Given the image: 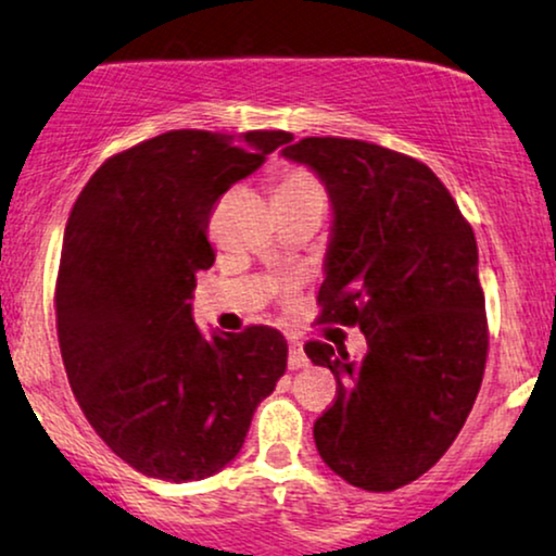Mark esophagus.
Segmentation results:
<instances>
[{
    "label": "esophagus",
    "mask_w": 556,
    "mask_h": 556,
    "mask_svg": "<svg viewBox=\"0 0 556 556\" xmlns=\"http://www.w3.org/2000/svg\"><path fill=\"white\" fill-rule=\"evenodd\" d=\"M287 366L292 368V371H298V368H305L308 366V358H305V350L303 344H300L298 340H290V344H287Z\"/></svg>",
    "instance_id": "34e87169"
}]
</instances>
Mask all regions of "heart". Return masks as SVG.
<instances>
[{
    "instance_id": "b5f03b06",
    "label": "heart",
    "mask_w": 556,
    "mask_h": 556,
    "mask_svg": "<svg viewBox=\"0 0 556 556\" xmlns=\"http://www.w3.org/2000/svg\"><path fill=\"white\" fill-rule=\"evenodd\" d=\"M300 195L324 198V190L311 172L305 169L282 172L277 180V188H274V198H300Z\"/></svg>"
}]
</instances>
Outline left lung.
Listing matches in <instances>:
<instances>
[{"mask_svg": "<svg viewBox=\"0 0 556 556\" xmlns=\"http://www.w3.org/2000/svg\"><path fill=\"white\" fill-rule=\"evenodd\" d=\"M282 156L314 172L331 203L321 321L358 324L368 342L361 361L305 344L337 379L316 450L353 486L394 491L439 463L481 389L489 334L473 229L442 180L397 151L303 138Z\"/></svg>", "mask_w": 556, "mask_h": 556, "instance_id": "obj_1", "label": "left lung"}]
</instances>
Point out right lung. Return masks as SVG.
<instances>
[{
    "instance_id": "add662e5",
    "label": "right lung",
    "mask_w": 556,
    "mask_h": 556,
    "mask_svg": "<svg viewBox=\"0 0 556 556\" xmlns=\"http://www.w3.org/2000/svg\"><path fill=\"white\" fill-rule=\"evenodd\" d=\"M282 130H169L106 159L70 212L56 334L80 410L143 476L185 483L238 457L287 368L277 329L203 334L195 274L216 198L290 143Z\"/></svg>"
}]
</instances>
